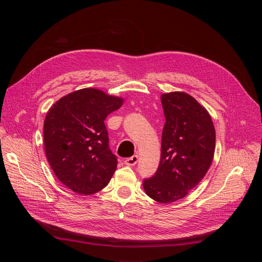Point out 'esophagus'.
<instances>
[{"label":"esophagus","instance_id":"obj_1","mask_svg":"<svg viewBox=\"0 0 262 262\" xmlns=\"http://www.w3.org/2000/svg\"><path fill=\"white\" fill-rule=\"evenodd\" d=\"M138 160H139L138 156H134V157H132V158L126 159V160L124 161V164L127 165V166H135V165L138 163Z\"/></svg>","mask_w":262,"mask_h":262}]
</instances>
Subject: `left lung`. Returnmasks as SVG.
Listing matches in <instances>:
<instances>
[{
  "label": "left lung",
  "mask_w": 262,
  "mask_h": 262,
  "mask_svg": "<svg viewBox=\"0 0 262 262\" xmlns=\"http://www.w3.org/2000/svg\"><path fill=\"white\" fill-rule=\"evenodd\" d=\"M166 123L156 174L143 181L145 193L160 203L184 198L203 179L213 160L215 132L204 106L184 92L162 94Z\"/></svg>",
  "instance_id": "8db88e82"
}]
</instances>
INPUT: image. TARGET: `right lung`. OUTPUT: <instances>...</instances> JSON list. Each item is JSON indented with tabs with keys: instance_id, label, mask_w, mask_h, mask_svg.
<instances>
[{
	"instance_id": "right-lung-1",
	"label": "right lung",
	"mask_w": 262,
	"mask_h": 262,
	"mask_svg": "<svg viewBox=\"0 0 262 262\" xmlns=\"http://www.w3.org/2000/svg\"><path fill=\"white\" fill-rule=\"evenodd\" d=\"M123 99L101 90L71 92L49 110L43 124L47 159L57 178L74 193L102 190L117 168L104 120Z\"/></svg>"
}]
</instances>
